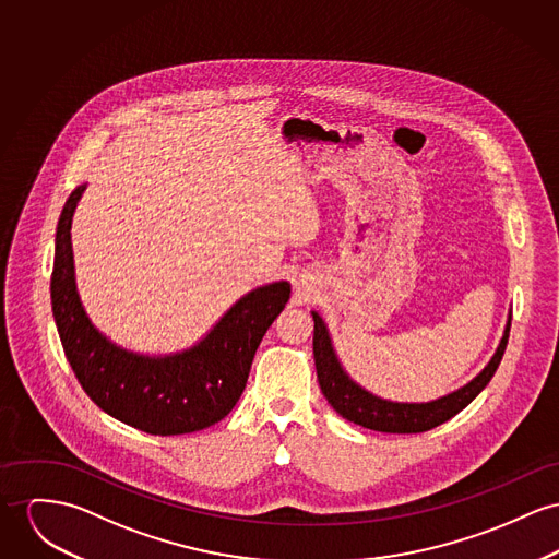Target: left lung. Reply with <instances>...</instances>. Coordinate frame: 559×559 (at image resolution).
Masks as SVG:
<instances>
[{
  "mask_svg": "<svg viewBox=\"0 0 559 559\" xmlns=\"http://www.w3.org/2000/svg\"><path fill=\"white\" fill-rule=\"evenodd\" d=\"M314 321V336H312V353H314V366H317V379L319 386L325 395V400L332 404V408L343 415L344 419L368 428V430L386 431V433H419L428 431L451 417H455L460 411H464L474 397L487 386L491 377L496 374L504 348L509 343L511 332V312L504 325V334L498 343L496 353L487 361V366L468 381L466 385L440 395L428 402H397L386 400L366 386L359 385L350 379L338 359V353L332 343V334L328 330V323L317 310H310Z\"/></svg>",
  "mask_w": 559,
  "mask_h": 559,
  "instance_id": "obj_1",
  "label": "left lung"
}]
</instances>
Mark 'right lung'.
<instances>
[{"label": "right lung", "mask_w": 559, "mask_h": 559, "mask_svg": "<svg viewBox=\"0 0 559 559\" xmlns=\"http://www.w3.org/2000/svg\"><path fill=\"white\" fill-rule=\"evenodd\" d=\"M86 185L70 193L59 216L50 276L52 317L79 383L104 413L135 430L176 436L215 426L240 400L259 343L289 301L292 285L274 281L251 289L182 350H129L95 328L79 296L72 218Z\"/></svg>", "instance_id": "1"}]
</instances>
